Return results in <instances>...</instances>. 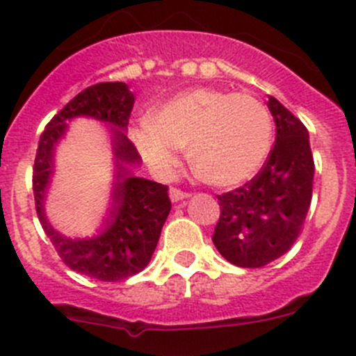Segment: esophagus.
<instances>
[{
	"instance_id": "esophagus-1",
	"label": "esophagus",
	"mask_w": 356,
	"mask_h": 356,
	"mask_svg": "<svg viewBox=\"0 0 356 356\" xmlns=\"http://www.w3.org/2000/svg\"><path fill=\"white\" fill-rule=\"evenodd\" d=\"M189 196H191V195H189V193L181 191V189H177V188H170V200H172V201L188 200Z\"/></svg>"
}]
</instances>
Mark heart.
I'll use <instances>...</instances> for the list:
<instances>
[{
	"label": "heart",
	"instance_id": "heart-1",
	"mask_svg": "<svg viewBox=\"0 0 356 356\" xmlns=\"http://www.w3.org/2000/svg\"><path fill=\"white\" fill-rule=\"evenodd\" d=\"M272 145L270 113L246 92L195 89L165 103L139 134L152 165L174 168L175 149L189 148L193 168L213 186H236L253 177Z\"/></svg>",
	"mask_w": 356,
	"mask_h": 356
}]
</instances>
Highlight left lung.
<instances>
[{"label":"left lung","instance_id":"obj_1","mask_svg":"<svg viewBox=\"0 0 356 356\" xmlns=\"http://www.w3.org/2000/svg\"><path fill=\"white\" fill-rule=\"evenodd\" d=\"M267 106L275 122L267 161L245 186L217 196L220 218L211 241L225 260L245 268L289 251L312 203L315 165L307 127L272 96Z\"/></svg>","mask_w":356,"mask_h":356}]
</instances>
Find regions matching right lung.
I'll return each instance as SVG.
<instances>
[{"mask_svg": "<svg viewBox=\"0 0 356 356\" xmlns=\"http://www.w3.org/2000/svg\"><path fill=\"white\" fill-rule=\"evenodd\" d=\"M132 106L134 95L125 82L89 86L49 120L39 139L34 161L35 211L46 236L67 267L105 282L131 277L149 264L172 208L167 186L136 177L132 172L141 165L138 149L125 134ZM75 116H91L108 124L114 148L111 208L100 234L86 240H72L56 232L45 217L44 208L54 173V149L66 134L67 122Z\"/></svg>", "mask_w": 356, "mask_h": 356, "instance_id": "right-lung-1", "label": "right lung"}]
</instances>
